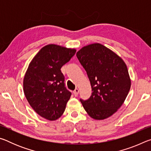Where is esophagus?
Here are the masks:
<instances>
[{"label": "esophagus", "instance_id": "1", "mask_svg": "<svg viewBox=\"0 0 151 151\" xmlns=\"http://www.w3.org/2000/svg\"><path fill=\"white\" fill-rule=\"evenodd\" d=\"M78 93H79V90H78V88H76L75 90L73 91V94H74V95H75V96H78Z\"/></svg>", "mask_w": 151, "mask_h": 151}]
</instances>
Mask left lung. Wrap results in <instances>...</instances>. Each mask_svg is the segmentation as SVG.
<instances>
[{
    "instance_id": "1",
    "label": "left lung",
    "mask_w": 151,
    "mask_h": 151,
    "mask_svg": "<svg viewBox=\"0 0 151 151\" xmlns=\"http://www.w3.org/2000/svg\"><path fill=\"white\" fill-rule=\"evenodd\" d=\"M76 57L86 70L93 91L87 100L80 99L84 109L94 119L108 118L122 106L131 88L126 64L99 43L82 48Z\"/></svg>"
}]
</instances>
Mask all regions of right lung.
Here are the masks:
<instances>
[{"label": "right lung", "instance_id": "obj_1", "mask_svg": "<svg viewBox=\"0 0 151 151\" xmlns=\"http://www.w3.org/2000/svg\"><path fill=\"white\" fill-rule=\"evenodd\" d=\"M75 53V49L48 45L29 64L24 78V93L30 105L43 118L55 121L65 111L71 93L65 87L60 68Z\"/></svg>", "mask_w": 151, "mask_h": 151}]
</instances>
